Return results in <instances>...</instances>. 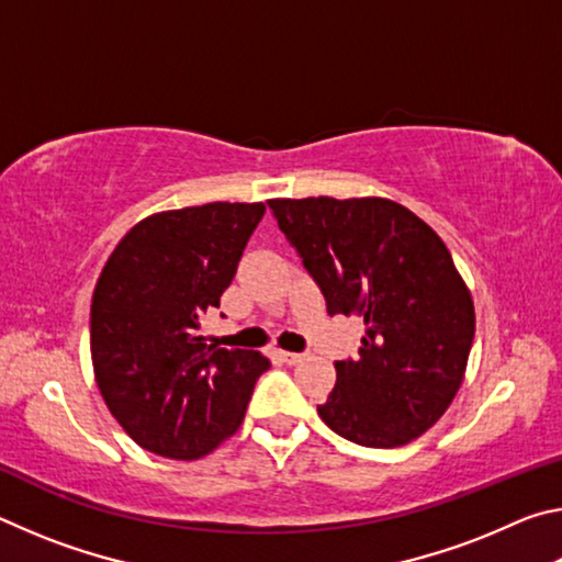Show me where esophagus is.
<instances>
[{"label":"esophagus","instance_id":"1","mask_svg":"<svg viewBox=\"0 0 562 562\" xmlns=\"http://www.w3.org/2000/svg\"><path fill=\"white\" fill-rule=\"evenodd\" d=\"M282 361H288V364H300V361L304 359V355H297V351H280Z\"/></svg>","mask_w":562,"mask_h":562}]
</instances>
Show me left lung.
Here are the masks:
<instances>
[{
	"mask_svg": "<svg viewBox=\"0 0 562 562\" xmlns=\"http://www.w3.org/2000/svg\"><path fill=\"white\" fill-rule=\"evenodd\" d=\"M280 231L317 280L329 315L361 317L359 357L335 361L317 406L331 431L394 449L431 429L459 394L475 310L434 227L389 198H272Z\"/></svg>",
	"mask_w": 562,
	"mask_h": 562,
	"instance_id": "8db88e82",
	"label": "left lung"
}]
</instances>
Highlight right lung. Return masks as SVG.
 Listing matches in <instances>:
<instances>
[{
  "instance_id": "obj_1",
  "label": "right lung",
  "mask_w": 562,
  "mask_h": 562,
  "mask_svg": "<svg viewBox=\"0 0 562 562\" xmlns=\"http://www.w3.org/2000/svg\"><path fill=\"white\" fill-rule=\"evenodd\" d=\"M265 203H205L144 217L121 237L91 297V364L109 412L140 449L193 461L240 429L270 359L207 345Z\"/></svg>"
}]
</instances>
